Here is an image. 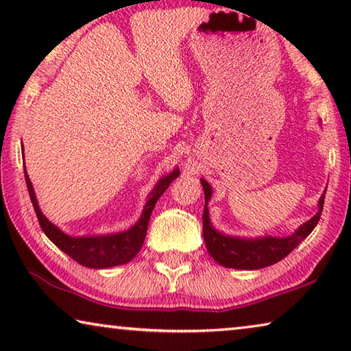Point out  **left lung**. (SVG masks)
I'll return each instance as SVG.
<instances>
[{
  "mask_svg": "<svg viewBox=\"0 0 351 351\" xmlns=\"http://www.w3.org/2000/svg\"><path fill=\"white\" fill-rule=\"evenodd\" d=\"M201 184H203L206 197L203 213V237L206 247L212 255V258L218 261L219 265L226 266V268L261 269L277 263L313 232V229L319 223L320 215H322L325 193L319 199V210L316 215L302 224L293 235L283 237V239H280V237H260V239L251 240L240 239V237H229L219 234L210 224L207 203L212 197V187L204 180H201Z\"/></svg>",
  "mask_w": 351,
  "mask_h": 351,
  "instance_id": "obj_1",
  "label": "left lung"
}]
</instances>
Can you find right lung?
I'll use <instances>...</instances> for the list:
<instances>
[{
  "label": "right lung",
  "instance_id": "1",
  "mask_svg": "<svg viewBox=\"0 0 351 351\" xmlns=\"http://www.w3.org/2000/svg\"><path fill=\"white\" fill-rule=\"evenodd\" d=\"M178 176H180V169H175L170 175L164 176L158 181L156 186L152 190V193L148 195V199L139 221L128 230L110 235L71 237L62 232L56 224H52L49 219L41 213L37 198H35L32 182L29 180L25 167V178L29 190V197H31L32 206L35 209V213H37L38 223L41 226V229H43V232L58 249H62L64 254H68L71 258L77 261V263L93 269L112 268V266L128 263L130 260L136 257V254L141 251L142 245H144L148 219H150L154 204L158 203L159 197H161L171 184V181H175Z\"/></svg>",
  "mask_w": 351,
  "mask_h": 351
}]
</instances>
